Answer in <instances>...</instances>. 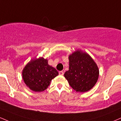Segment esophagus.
<instances>
[{
    "mask_svg": "<svg viewBox=\"0 0 121 121\" xmlns=\"http://www.w3.org/2000/svg\"><path fill=\"white\" fill-rule=\"evenodd\" d=\"M59 75H64V72H62V71H60V72H59Z\"/></svg>",
    "mask_w": 121,
    "mask_h": 121,
    "instance_id": "1",
    "label": "esophagus"
}]
</instances>
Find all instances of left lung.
Listing matches in <instances>:
<instances>
[{"label": "left lung", "instance_id": "1", "mask_svg": "<svg viewBox=\"0 0 121 121\" xmlns=\"http://www.w3.org/2000/svg\"><path fill=\"white\" fill-rule=\"evenodd\" d=\"M69 70L64 74L73 89L76 92L88 91L96 83L99 70L93 59L85 52L78 49L69 56Z\"/></svg>", "mask_w": 121, "mask_h": 121}]
</instances>
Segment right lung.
Wrapping results in <instances>:
<instances>
[{"instance_id": "right-lung-1", "label": "right lung", "mask_w": 121, "mask_h": 121, "mask_svg": "<svg viewBox=\"0 0 121 121\" xmlns=\"http://www.w3.org/2000/svg\"><path fill=\"white\" fill-rule=\"evenodd\" d=\"M58 74L56 69L49 65L48 60L43 57L31 60L22 72L25 83L35 92H42L46 90L52 79Z\"/></svg>"}]
</instances>
